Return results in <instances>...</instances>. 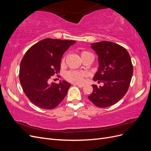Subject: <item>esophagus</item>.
<instances>
[{
	"label": "esophagus",
	"mask_w": 151,
	"mask_h": 151,
	"mask_svg": "<svg viewBox=\"0 0 151 151\" xmlns=\"http://www.w3.org/2000/svg\"><path fill=\"white\" fill-rule=\"evenodd\" d=\"M74 85L77 86L80 88H83V87H84V84H74Z\"/></svg>",
	"instance_id": "34e87169"
}]
</instances>
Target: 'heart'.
I'll return each instance as SVG.
<instances>
[{"mask_svg":"<svg viewBox=\"0 0 151 151\" xmlns=\"http://www.w3.org/2000/svg\"><path fill=\"white\" fill-rule=\"evenodd\" d=\"M88 53H89L86 51L82 52L81 53V57H83L85 55ZM63 60H64V58H63ZM86 76H87V74L86 72H79V71H76V70H68L65 73V77L67 81L70 82V83H76V84H81L83 83L84 78Z\"/></svg>","mask_w":151,"mask_h":151,"instance_id":"1","label":"heart"}]
</instances>
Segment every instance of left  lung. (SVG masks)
<instances>
[{
  "instance_id": "1",
  "label": "left lung",
  "mask_w": 151,
  "mask_h": 151,
  "mask_svg": "<svg viewBox=\"0 0 151 151\" xmlns=\"http://www.w3.org/2000/svg\"><path fill=\"white\" fill-rule=\"evenodd\" d=\"M98 56L99 68L93 80L103 86L92 85L93 91L88 98L95 106L106 108L115 104L129 89L133 74L130 56L120 45L103 41L91 44Z\"/></svg>"
}]
</instances>
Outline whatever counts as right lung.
Returning <instances> with one entry per match:
<instances>
[{
	"instance_id": "1",
	"label": "right lung",
	"mask_w": 151,
	"mask_h": 151,
	"mask_svg": "<svg viewBox=\"0 0 151 151\" xmlns=\"http://www.w3.org/2000/svg\"><path fill=\"white\" fill-rule=\"evenodd\" d=\"M76 42L46 38L24 54L20 63L19 81L24 94L36 106L52 109L65 97L70 84L65 81L50 83V79L60 72L63 54Z\"/></svg>"
}]
</instances>
